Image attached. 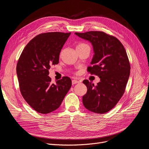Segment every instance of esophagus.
I'll list each match as a JSON object with an SVG mask.
<instances>
[{
    "instance_id": "1",
    "label": "esophagus",
    "mask_w": 149,
    "mask_h": 149,
    "mask_svg": "<svg viewBox=\"0 0 149 149\" xmlns=\"http://www.w3.org/2000/svg\"><path fill=\"white\" fill-rule=\"evenodd\" d=\"M80 81L77 80H72V84H77V83H79Z\"/></svg>"
}]
</instances>
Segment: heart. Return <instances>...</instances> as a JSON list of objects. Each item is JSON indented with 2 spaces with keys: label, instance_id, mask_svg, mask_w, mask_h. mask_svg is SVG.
I'll use <instances>...</instances> for the list:
<instances>
[{
  "label": "heart",
  "instance_id": "1",
  "mask_svg": "<svg viewBox=\"0 0 149 149\" xmlns=\"http://www.w3.org/2000/svg\"><path fill=\"white\" fill-rule=\"evenodd\" d=\"M84 48H89V46L88 44L85 43H80L77 46V49H82Z\"/></svg>",
  "mask_w": 149,
  "mask_h": 149
}]
</instances>
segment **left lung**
Segmentation results:
<instances>
[{
	"label": "left lung",
	"mask_w": 149,
	"mask_h": 149,
	"mask_svg": "<svg viewBox=\"0 0 149 149\" xmlns=\"http://www.w3.org/2000/svg\"><path fill=\"white\" fill-rule=\"evenodd\" d=\"M75 34L92 43L95 54L88 72L100 78L97 85L83 81L88 88L83 105L92 112L104 113L116 106L126 90L130 70L127 52L118 38L103 31Z\"/></svg>",
	"instance_id": "1"
}]
</instances>
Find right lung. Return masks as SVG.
<instances>
[{"mask_svg":"<svg viewBox=\"0 0 149 149\" xmlns=\"http://www.w3.org/2000/svg\"><path fill=\"white\" fill-rule=\"evenodd\" d=\"M70 34H38L26 45L18 60L16 72L21 94L40 113H49L58 109L71 87L68 77H63L54 84L48 76L51 65L58 63L60 52Z\"/></svg>","mask_w":149,"mask_h":149,"instance_id":"add662e5","label":"right lung"}]
</instances>
